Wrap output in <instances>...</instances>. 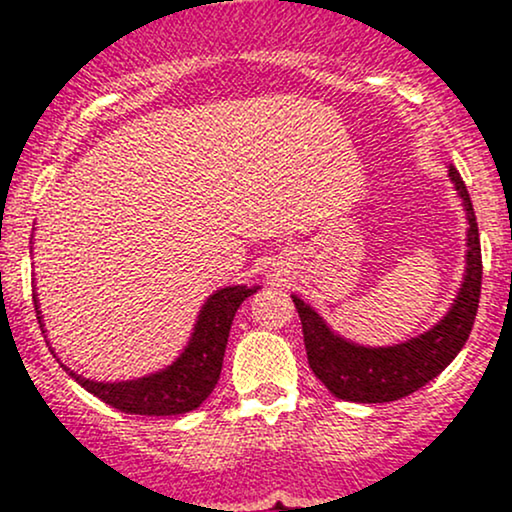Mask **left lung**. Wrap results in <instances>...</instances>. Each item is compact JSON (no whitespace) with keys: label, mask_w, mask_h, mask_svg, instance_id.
I'll use <instances>...</instances> for the list:
<instances>
[{"label":"left lung","mask_w":512,"mask_h":512,"mask_svg":"<svg viewBox=\"0 0 512 512\" xmlns=\"http://www.w3.org/2000/svg\"><path fill=\"white\" fill-rule=\"evenodd\" d=\"M448 178L462 199L467 216V255L460 291L436 325L407 342L390 346L358 344L334 332L313 305L291 293L301 317L310 368L334 397L361 404L395 402L407 397L443 373L469 339L481 296L479 228L460 173L450 166Z\"/></svg>","instance_id":"8db88e82"}]
</instances>
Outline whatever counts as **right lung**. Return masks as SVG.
Masks as SVG:
<instances>
[{
  "mask_svg": "<svg viewBox=\"0 0 512 512\" xmlns=\"http://www.w3.org/2000/svg\"><path fill=\"white\" fill-rule=\"evenodd\" d=\"M260 286L233 284L216 289L204 301L199 310L190 339L182 346L180 356L173 363L154 370L149 375H139L132 380H91L79 375L76 370L57 358L55 349L50 346L52 356L62 363V368L91 392L93 397L103 399L110 407L125 411V414L142 416H175L202 407V402L211 395L219 383L223 354H226L228 334H231L233 317H236L240 303L257 293ZM35 315H38L40 330H45L43 310H40L38 293H33ZM50 344V342H48Z\"/></svg>",
  "mask_w": 512,
  "mask_h": 512,
  "instance_id": "right-lung-1",
  "label": "right lung"
}]
</instances>
